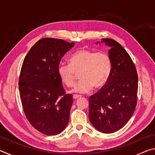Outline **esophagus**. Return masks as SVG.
<instances>
[{"label": "esophagus", "instance_id": "1", "mask_svg": "<svg viewBox=\"0 0 155 155\" xmlns=\"http://www.w3.org/2000/svg\"><path fill=\"white\" fill-rule=\"evenodd\" d=\"M80 97H81L80 95H76V94H74V95H73V98L74 99H77L78 98H80Z\"/></svg>", "mask_w": 155, "mask_h": 155}]
</instances>
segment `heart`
Listing matches in <instances>:
<instances>
[{
    "label": "heart",
    "mask_w": 155,
    "mask_h": 155,
    "mask_svg": "<svg viewBox=\"0 0 155 155\" xmlns=\"http://www.w3.org/2000/svg\"><path fill=\"white\" fill-rule=\"evenodd\" d=\"M70 65L60 64L57 72L62 82L67 87L74 85L77 73L80 72L81 81L73 89L72 92L87 93L96 88L106 85L111 71V61L105 52L87 49H80L70 57Z\"/></svg>",
    "instance_id": "heart-1"
}]
</instances>
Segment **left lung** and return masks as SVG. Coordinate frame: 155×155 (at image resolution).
I'll return each instance as SVG.
<instances>
[{"label":"left lung","instance_id":"8db88e82","mask_svg":"<svg viewBox=\"0 0 155 155\" xmlns=\"http://www.w3.org/2000/svg\"><path fill=\"white\" fill-rule=\"evenodd\" d=\"M101 42L111 48V71L106 85L89 98V118L100 132L111 133L124 127L135 111L138 76L134 63L118 42L107 38Z\"/></svg>","mask_w":155,"mask_h":155}]
</instances>
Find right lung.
<instances>
[{
    "label": "right lung",
    "mask_w": 155,
    "mask_h": 155,
    "mask_svg": "<svg viewBox=\"0 0 155 155\" xmlns=\"http://www.w3.org/2000/svg\"><path fill=\"white\" fill-rule=\"evenodd\" d=\"M74 46L61 39H41L23 61L18 83L23 110L30 124L44 135L59 134L69 122L72 95L65 94L57 68Z\"/></svg>",
    "instance_id": "right-lung-1"
}]
</instances>
